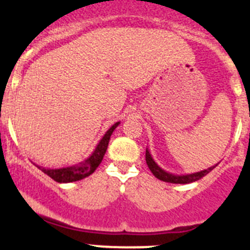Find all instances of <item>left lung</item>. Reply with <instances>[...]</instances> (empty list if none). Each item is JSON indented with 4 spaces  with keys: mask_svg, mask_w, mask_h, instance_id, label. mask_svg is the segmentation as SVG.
I'll use <instances>...</instances> for the list:
<instances>
[{
    "mask_svg": "<svg viewBox=\"0 0 250 250\" xmlns=\"http://www.w3.org/2000/svg\"><path fill=\"white\" fill-rule=\"evenodd\" d=\"M145 160H146V164L147 167H149L150 171H151L156 178L163 180V182L173 183V184H189V183L196 182V180H199V179H202L203 176L207 175L208 173H210L211 170L216 167L215 164L214 167H208V169L202 170V171H198V173L185 174V175H176V174L167 173V171H165L164 169H161V167L156 164L155 161H154L151 154H150V151L147 149H146V152H145Z\"/></svg>",
    "mask_w": 250,
    "mask_h": 250,
    "instance_id": "8db88e82",
    "label": "left lung"
}]
</instances>
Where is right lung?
I'll return each mask as SVG.
<instances>
[{
  "mask_svg": "<svg viewBox=\"0 0 250 250\" xmlns=\"http://www.w3.org/2000/svg\"><path fill=\"white\" fill-rule=\"evenodd\" d=\"M120 123H115L107 131L105 132V135L100 140L95 150L92 151L91 155L86 160L81 161L79 164L72 165V167H60V169H46L43 167H39L40 170H42L43 173L47 174L51 179H54L57 183H72L81 180V179L86 178V176L91 175L94 173L96 167L100 165L103 161L104 155H105L106 150H107V145H109L110 136L114 132V130L119 126Z\"/></svg>",
  "mask_w": 250,
  "mask_h": 250,
  "instance_id": "obj_1",
  "label": "right lung"
}]
</instances>
